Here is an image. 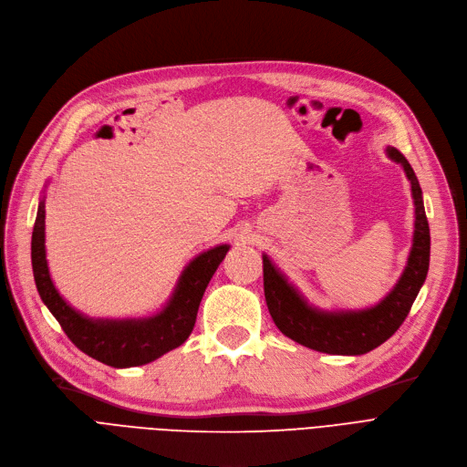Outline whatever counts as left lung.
<instances>
[{"instance_id":"obj_1","label":"left lung","mask_w":467,"mask_h":467,"mask_svg":"<svg viewBox=\"0 0 467 467\" xmlns=\"http://www.w3.org/2000/svg\"><path fill=\"white\" fill-rule=\"evenodd\" d=\"M387 155L402 166L412 185L416 222L408 265L393 291L381 303L366 310L333 312L310 306L285 275L272 265V260L263 254L265 296L270 316L277 329L298 345L327 354H345V357H358L374 350L402 326L425 282L431 235H429L420 182L399 149L387 147Z\"/></svg>"}]
</instances>
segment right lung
Masks as SVG:
<instances>
[{
  "instance_id": "1",
  "label": "right lung",
  "mask_w": 467,
  "mask_h": 467,
  "mask_svg": "<svg viewBox=\"0 0 467 467\" xmlns=\"http://www.w3.org/2000/svg\"><path fill=\"white\" fill-rule=\"evenodd\" d=\"M230 245H218L193 258L159 314L140 320H91L74 310L55 289L46 260V202L38 204L32 232V270L44 305L67 337L88 357L113 368H132L157 360L180 347L193 331L201 298Z\"/></svg>"
}]
</instances>
